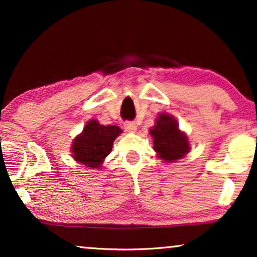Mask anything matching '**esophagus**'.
Returning a JSON list of instances; mask_svg holds the SVG:
<instances>
[{
	"label": "esophagus",
	"instance_id": "1",
	"mask_svg": "<svg viewBox=\"0 0 257 257\" xmlns=\"http://www.w3.org/2000/svg\"><path fill=\"white\" fill-rule=\"evenodd\" d=\"M124 127H125V131L128 133H135L137 131V124L133 121H125Z\"/></svg>",
	"mask_w": 257,
	"mask_h": 257
}]
</instances>
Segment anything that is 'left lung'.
<instances>
[{
  "mask_svg": "<svg viewBox=\"0 0 257 257\" xmlns=\"http://www.w3.org/2000/svg\"><path fill=\"white\" fill-rule=\"evenodd\" d=\"M150 135L157 157L165 163H175L186 157L191 150L187 135L179 128L177 119L166 112L157 115L156 124L150 128Z\"/></svg>",
  "mask_w": 257,
  "mask_h": 257,
  "instance_id": "1",
  "label": "left lung"
}]
</instances>
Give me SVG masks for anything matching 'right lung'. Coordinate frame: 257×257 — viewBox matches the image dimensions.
Returning <instances> with one entry per match:
<instances>
[{
	"instance_id": "1",
	"label": "right lung",
	"mask_w": 257,
	"mask_h": 257,
	"mask_svg": "<svg viewBox=\"0 0 257 257\" xmlns=\"http://www.w3.org/2000/svg\"><path fill=\"white\" fill-rule=\"evenodd\" d=\"M122 133L115 125H101L96 119H90L83 131L72 140L71 156L73 160L85 167L100 170L105 158L111 153L113 142Z\"/></svg>"
}]
</instances>
